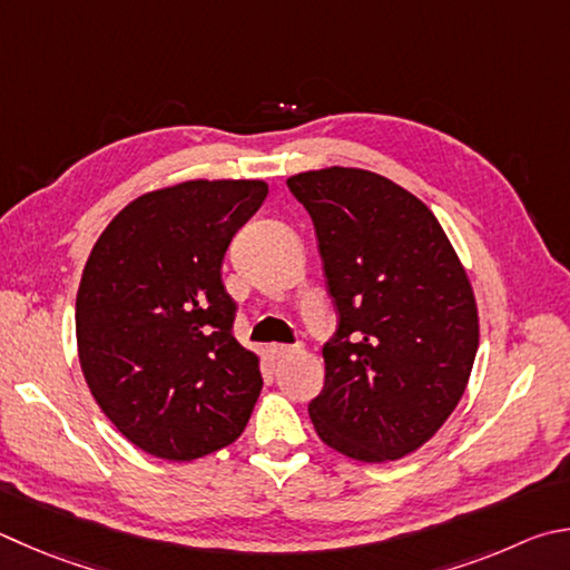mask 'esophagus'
<instances>
[{"mask_svg": "<svg viewBox=\"0 0 570 570\" xmlns=\"http://www.w3.org/2000/svg\"><path fill=\"white\" fill-rule=\"evenodd\" d=\"M302 351V346H292V344H272L268 346V354H272L274 358H286V356H294Z\"/></svg>", "mask_w": 570, "mask_h": 570, "instance_id": "1", "label": "esophagus"}]
</instances>
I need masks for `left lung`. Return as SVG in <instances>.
<instances>
[{
	"instance_id": "left-lung-1",
	"label": "left lung",
	"mask_w": 570,
	"mask_h": 570,
	"mask_svg": "<svg viewBox=\"0 0 570 570\" xmlns=\"http://www.w3.org/2000/svg\"><path fill=\"white\" fill-rule=\"evenodd\" d=\"M286 184L312 216L338 312L308 416L344 456L396 461L446 423L469 384L471 282L429 206L381 174L328 167Z\"/></svg>"
}]
</instances>
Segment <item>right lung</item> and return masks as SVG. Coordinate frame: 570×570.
I'll return each mask as SVG.
<instances>
[{"instance_id": "1", "label": "right lung", "mask_w": 570, "mask_h": 570, "mask_svg": "<svg viewBox=\"0 0 570 570\" xmlns=\"http://www.w3.org/2000/svg\"><path fill=\"white\" fill-rule=\"evenodd\" d=\"M262 179H194L141 194L91 249L77 292V348L99 409L134 446L194 461L229 446L262 391L234 338L222 282L234 234L264 204Z\"/></svg>"}]
</instances>
